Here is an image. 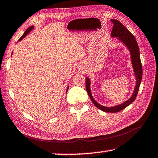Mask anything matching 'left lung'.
<instances>
[{
	"label": "left lung",
	"mask_w": 158,
	"mask_h": 158,
	"mask_svg": "<svg viewBox=\"0 0 158 158\" xmlns=\"http://www.w3.org/2000/svg\"><path fill=\"white\" fill-rule=\"evenodd\" d=\"M111 21H112V23H113L114 24L111 33V37H118V40H120L127 47V49H129L130 52L131 60H132L134 73H135V75L136 77L135 89L134 90L132 97H131L129 100L125 101V102L121 104V105L115 106H111V107H107V106H104L101 105H99L97 102L94 100V98H93L91 91H90V81L88 77L85 78V89L87 90V93L89 95L90 100H91L93 103L94 104V105L96 107L105 112L116 113V112H118L123 110V109H125V107H127V106H129L130 104H132L133 102L135 101L136 98H137L139 89L141 79H142L143 72L140 59L139 49L138 44L137 41H136L135 37H134L133 35L119 21H118L116 19H111Z\"/></svg>",
	"instance_id": "left-lung-1"
}]
</instances>
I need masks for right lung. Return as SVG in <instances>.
Here are the masks:
<instances>
[{"label": "right lung", "instance_id": "obj_1", "mask_svg": "<svg viewBox=\"0 0 158 158\" xmlns=\"http://www.w3.org/2000/svg\"><path fill=\"white\" fill-rule=\"evenodd\" d=\"M33 28H34V26H30V27H29L28 28L26 29V31L24 32V33H23V35L20 37L19 40V41L21 40H22L23 37H25L29 33H30V31H31L32 30H33ZM68 89H69V87H68V89H67V91H68Z\"/></svg>", "mask_w": 158, "mask_h": 158}]
</instances>
